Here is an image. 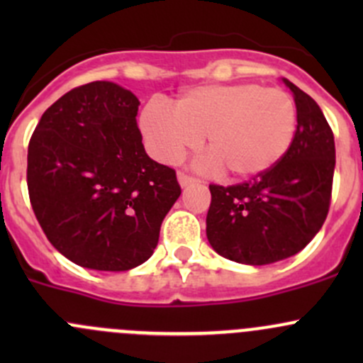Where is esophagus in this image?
I'll use <instances>...</instances> for the list:
<instances>
[{
	"label": "esophagus",
	"instance_id": "esophagus-1",
	"mask_svg": "<svg viewBox=\"0 0 363 363\" xmlns=\"http://www.w3.org/2000/svg\"><path fill=\"white\" fill-rule=\"evenodd\" d=\"M177 179H179V182H181V186H182V188H184V186H189V184H196V182H200V179L193 177V175L186 174V172H179Z\"/></svg>",
	"mask_w": 363,
	"mask_h": 363
}]
</instances>
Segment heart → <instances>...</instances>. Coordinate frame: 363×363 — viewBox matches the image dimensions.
Wrapping results in <instances>:
<instances>
[{"instance_id":"obj_1","label":"heart","mask_w":363,"mask_h":363,"mask_svg":"<svg viewBox=\"0 0 363 363\" xmlns=\"http://www.w3.org/2000/svg\"><path fill=\"white\" fill-rule=\"evenodd\" d=\"M156 158L177 163L202 144L211 155L203 168H225L233 179H250L272 168L294 142L295 101L286 91L259 84L200 86L175 101H147L138 117Z\"/></svg>"}]
</instances>
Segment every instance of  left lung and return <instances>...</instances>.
<instances>
[{"label":"left lung","instance_id":"1","mask_svg":"<svg viewBox=\"0 0 363 363\" xmlns=\"http://www.w3.org/2000/svg\"><path fill=\"white\" fill-rule=\"evenodd\" d=\"M294 93L296 130L286 155L251 181L211 184L207 239L216 252L246 265H267L302 251L320 232L332 200L335 144L316 101Z\"/></svg>","mask_w":363,"mask_h":363}]
</instances>
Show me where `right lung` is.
<instances>
[{"mask_svg": "<svg viewBox=\"0 0 363 363\" xmlns=\"http://www.w3.org/2000/svg\"><path fill=\"white\" fill-rule=\"evenodd\" d=\"M138 98L113 82L84 84L43 112L28 145V193L49 242L94 270L151 258L181 195L175 170L145 152Z\"/></svg>", "mask_w": 363, "mask_h": 363, "instance_id": "right-lung-1", "label": "right lung"}]
</instances>
